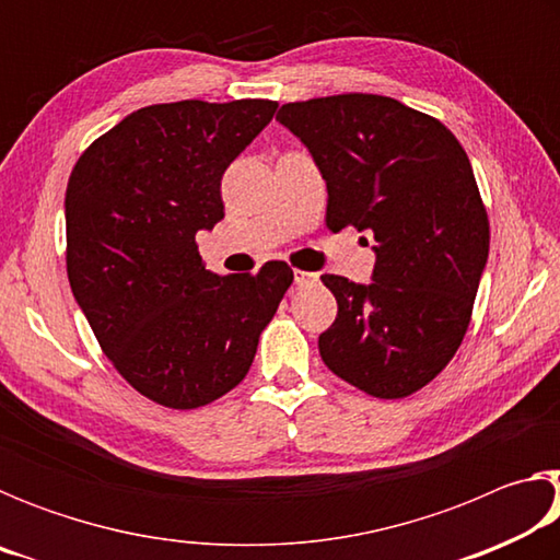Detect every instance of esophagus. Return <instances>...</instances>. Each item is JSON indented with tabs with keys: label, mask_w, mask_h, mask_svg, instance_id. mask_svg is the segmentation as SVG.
Here are the masks:
<instances>
[{
	"label": "esophagus",
	"mask_w": 560,
	"mask_h": 560,
	"mask_svg": "<svg viewBox=\"0 0 560 560\" xmlns=\"http://www.w3.org/2000/svg\"><path fill=\"white\" fill-rule=\"evenodd\" d=\"M293 281H296V287H311V283L318 281V273L296 269V271H293Z\"/></svg>",
	"instance_id": "1"
}]
</instances>
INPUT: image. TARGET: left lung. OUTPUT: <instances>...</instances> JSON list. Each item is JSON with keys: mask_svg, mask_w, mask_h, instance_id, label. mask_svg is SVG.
<instances>
[{"mask_svg": "<svg viewBox=\"0 0 560 560\" xmlns=\"http://www.w3.org/2000/svg\"><path fill=\"white\" fill-rule=\"evenodd\" d=\"M277 120L326 179V226L375 242L373 283L324 273L338 316L318 336L330 373L383 400L434 381L467 334L489 217L467 153L438 118L375 93L296 101Z\"/></svg>", "mask_w": 560, "mask_h": 560, "instance_id": "left-lung-1", "label": "left lung"}]
</instances>
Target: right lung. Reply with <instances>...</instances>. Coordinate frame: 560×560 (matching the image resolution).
Returning a JSON list of instances; mask_svg holds the SVG:
<instances>
[{"instance_id": "obj_1", "label": "right lung", "mask_w": 560, "mask_h": 560, "mask_svg": "<svg viewBox=\"0 0 560 560\" xmlns=\"http://www.w3.org/2000/svg\"><path fill=\"white\" fill-rule=\"evenodd\" d=\"M277 101L140 108L83 150L66 185V271L113 368L173 410L210 405L249 373L293 271H207L195 234L224 217L222 175Z\"/></svg>"}]
</instances>
